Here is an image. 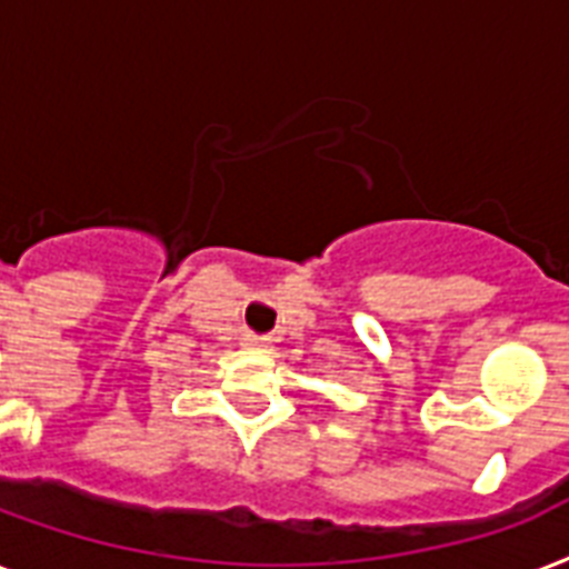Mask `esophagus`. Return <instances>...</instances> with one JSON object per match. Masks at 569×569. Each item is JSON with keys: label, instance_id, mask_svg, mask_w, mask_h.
Returning <instances> with one entry per match:
<instances>
[{"label": "esophagus", "instance_id": "34e87169", "mask_svg": "<svg viewBox=\"0 0 569 569\" xmlns=\"http://www.w3.org/2000/svg\"><path fill=\"white\" fill-rule=\"evenodd\" d=\"M242 345L251 350H269V339H262V336H244Z\"/></svg>", "mask_w": 569, "mask_h": 569}]
</instances>
